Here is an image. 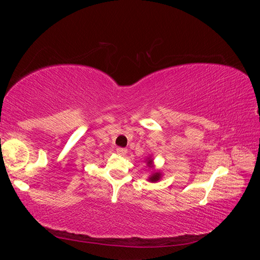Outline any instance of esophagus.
<instances>
[{"instance_id":"esophagus-1","label":"esophagus","mask_w":260,"mask_h":260,"mask_svg":"<svg viewBox=\"0 0 260 260\" xmlns=\"http://www.w3.org/2000/svg\"><path fill=\"white\" fill-rule=\"evenodd\" d=\"M116 152H117V154H118V155H121V156H123V155L127 154V148H123V147H117V148H116Z\"/></svg>"}]
</instances>
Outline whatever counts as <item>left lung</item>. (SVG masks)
Here are the masks:
<instances>
[{
    "label": "left lung",
    "instance_id": "8db88e82",
    "mask_svg": "<svg viewBox=\"0 0 260 260\" xmlns=\"http://www.w3.org/2000/svg\"><path fill=\"white\" fill-rule=\"evenodd\" d=\"M147 166L151 168L153 167V159L152 158L147 159ZM160 178H161L160 172H154V174L148 178V181H151V182H157V181H158Z\"/></svg>",
    "mask_w": 260,
    "mask_h": 260
}]
</instances>
